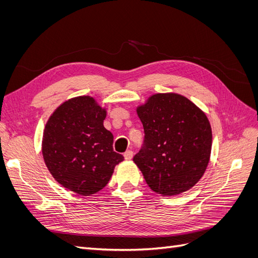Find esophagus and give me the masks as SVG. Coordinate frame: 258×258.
<instances>
[{
    "label": "esophagus",
    "mask_w": 258,
    "mask_h": 258,
    "mask_svg": "<svg viewBox=\"0 0 258 258\" xmlns=\"http://www.w3.org/2000/svg\"><path fill=\"white\" fill-rule=\"evenodd\" d=\"M123 157H124V159L130 160L132 157H134V152L130 151V150L126 151V152H124V154H123Z\"/></svg>",
    "instance_id": "esophagus-1"
}]
</instances>
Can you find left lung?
<instances>
[{"mask_svg":"<svg viewBox=\"0 0 258 258\" xmlns=\"http://www.w3.org/2000/svg\"><path fill=\"white\" fill-rule=\"evenodd\" d=\"M144 144L134 157L147 185L162 196L190 189L206 172L212 148L207 115L178 93H156L137 107Z\"/></svg>","mask_w":258,"mask_h":258,"instance_id":"8db88e82","label":"left lung"}]
</instances>
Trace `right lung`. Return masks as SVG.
Listing matches in <instances>:
<instances>
[{
  "instance_id": "add662e5",
  "label": "right lung",
  "mask_w": 258,
  "mask_h": 258,
  "mask_svg": "<svg viewBox=\"0 0 258 258\" xmlns=\"http://www.w3.org/2000/svg\"><path fill=\"white\" fill-rule=\"evenodd\" d=\"M106 110L89 96L67 100L46 122L42 153L56 181L82 196L105 187L123 156L113 150V135L104 128Z\"/></svg>"
}]
</instances>
